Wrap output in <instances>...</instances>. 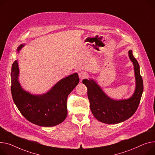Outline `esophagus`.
<instances>
[{
  "label": "esophagus",
  "mask_w": 155,
  "mask_h": 155,
  "mask_svg": "<svg viewBox=\"0 0 155 155\" xmlns=\"http://www.w3.org/2000/svg\"><path fill=\"white\" fill-rule=\"evenodd\" d=\"M79 77L81 79H84L85 78H86L87 77V74L86 71H81L79 72Z\"/></svg>",
  "instance_id": "34e87169"
}]
</instances>
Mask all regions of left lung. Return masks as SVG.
<instances>
[{
    "label": "left lung",
    "instance_id": "left-lung-1",
    "mask_svg": "<svg viewBox=\"0 0 155 155\" xmlns=\"http://www.w3.org/2000/svg\"><path fill=\"white\" fill-rule=\"evenodd\" d=\"M128 55L134 66L136 80L135 90L130 98L113 100L105 94L94 80L84 79L82 81L88 90L87 95L93 115L102 123L117 124L124 121L135 113L140 104L143 91V79L138 61L134 57L131 50L128 51Z\"/></svg>",
    "mask_w": 155,
    "mask_h": 155
}]
</instances>
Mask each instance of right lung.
Instances as JSON below:
<instances>
[{"label": "right lung", "mask_w": 155, "mask_h": 155, "mask_svg": "<svg viewBox=\"0 0 155 155\" xmlns=\"http://www.w3.org/2000/svg\"><path fill=\"white\" fill-rule=\"evenodd\" d=\"M24 45H20L17 52ZM18 74V61L15 60L11 70V93L21 114L30 122L40 127H54L63 122L67 116V97L79 83L78 74L62 78L46 94L37 95L22 88Z\"/></svg>", "instance_id": "add662e5"}]
</instances>
